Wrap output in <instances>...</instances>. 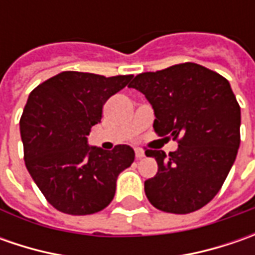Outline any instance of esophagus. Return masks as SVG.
<instances>
[{
    "label": "esophagus",
    "instance_id": "1",
    "mask_svg": "<svg viewBox=\"0 0 255 255\" xmlns=\"http://www.w3.org/2000/svg\"><path fill=\"white\" fill-rule=\"evenodd\" d=\"M134 154H136V159H142V157H144V152H143L142 149H134Z\"/></svg>",
    "mask_w": 255,
    "mask_h": 255
}]
</instances>
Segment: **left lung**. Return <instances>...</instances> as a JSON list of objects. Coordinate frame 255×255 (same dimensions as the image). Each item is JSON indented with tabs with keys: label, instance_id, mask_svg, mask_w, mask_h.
Listing matches in <instances>:
<instances>
[{
	"label": "left lung",
	"instance_id": "obj_1",
	"mask_svg": "<svg viewBox=\"0 0 255 255\" xmlns=\"http://www.w3.org/2000/svg\"><path fill=\"white\" fill-rule=\"evenodd\" d=\"M129 86L152 105L156 133L179 139L169 156L146 150L159 166L144 181L147 199L166 213L199 210L219 193L240 147V106L229 81L186 62L137 75Z\"/></svg>",
	"mask_w": 255,
	"mask_h": 255
}]
</instances>
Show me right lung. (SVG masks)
Masks as SVG:
<instances>
[{"mask_svg": "<svg viewBox=\"0 0 255 255\" xmlns=\"http://www.w3.org/2000/svg\"><path fill=\"white\" fill-rule=\"evenodd\" d=\"M132 78L66 71L29 93L19 121L25 166L56 210L85 216L113 200L118 176L132 164L134 150L89 146L88 134L101 122L105 102Z\"/></svg>", "mask_w": 255, "mask_h": 255, "instance_id": "obj_1", "label": "right lung"}]
</instances>
